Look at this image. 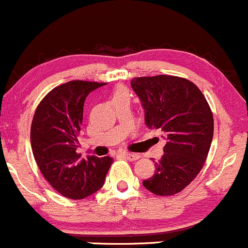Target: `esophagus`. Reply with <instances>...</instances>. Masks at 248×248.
Masks as SVG:
<instances>
[{
  "label": "esophagus",
  "instance_id": "34e87169",
  "mask_svg": "<svg viewBox=\"0 0 248 248\" xmlns=\"http://www.w3.org/2000/svg\"><path fill=\"white\" fill-rule=\"evenodd\" d=\"M121 156H124V157H126L127 160H129V161H136V160H139V158H140V155H138V154L127 153V152L121 153Z\"/></svg>",
  "mask_w": 248,
  "mask_h": 248
}]
</instances>
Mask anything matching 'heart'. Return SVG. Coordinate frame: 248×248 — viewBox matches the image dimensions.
I'll use <instances>...</instances> for the list:
<instances>
[{
    "mask_svg": "<svg viewBox=\"0 0 248 248\" xmlns=\"http://www.w3.org/2000/svg\"><path fill=\"white\" fill-rule=\"evenodd\" d=\"M120 98H129V93L124 88H118L114 93V98L113 99H120Z\"/></svg>",
    "mask_w": 248,
    "mask_h": 248,
    "instance_id": "b5f03b06",
    "label": "heart"
}]
</instances>
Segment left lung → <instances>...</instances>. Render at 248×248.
Returning <instances> with one entry per match:
<instances>
[{"instance_id":"1","label":"left lung","mask_w":248,"mask_h":248,"mask_svg":"<svg viewBox=\"0 0 248 248\" xmlns=\"http://www.w3.org/2000/svg\"><path fill=\"white\" fill-rule=\"evenodd\" d=\"M130 84L144 109L146 124L162 130L167 141L155 173L142 184L155 195H175L204 166L213 138L211 109L201 90L184 78L140 77Z\"/></svg>"}]
</instances>
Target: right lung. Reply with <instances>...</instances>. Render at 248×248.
<instances>
[{
  "label": "right lung",
  "mask_w": 248,
  "mask_h": 248,
  "mask_svg": "<svg viewBox=\"0 0 248 248\" xmlns=\"http://www.w3.org/2000/svg\"><path fill=\"white\" fill-rule=\"evenodd\" d=\"M105 84L72 80L53 88L37 107L31 124V147L45 179L64 197L86 198L104 186L113 160L82 158L77 153L86 96Z\"/></svg>",
  "instance_id": "add662e5"
}]
</instances>
